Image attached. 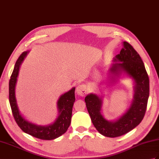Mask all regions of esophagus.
<instances>
[{"label": "esophagus", "instance_id": "esophagus-1", "mask_svg": "<svg viewBox=\"0 0 159 159\" xmlns=\"http://www.w3.org/2000/svg\"><path fill=\"white\" fill-rule=\"evenodd\" d=\"M76 92L77 95H80V96H84L87 94V87L84 84H81L78 85L76 87Z\"/></svg>", "mask_w": 159, "mask_h": 159}]
</instances>
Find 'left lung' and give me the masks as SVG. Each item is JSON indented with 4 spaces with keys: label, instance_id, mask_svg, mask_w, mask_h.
I'll return each instance as SVG.
<instances>
[{
    "label": "left lung",
    "instance_id": "8db88e82",
    "mask_svg": "<svg viewBox=\"0 0 159 159\" xmlns=\"http://www.w3.org/2000/svg\"><path fill=\"white\" fill-rule=\"evenodd\" d=\"M119 61V62H116ZM115 61L110 68L112 81L125 73L134 80V96L129 108L119 119L114 121L106 120L102 116V97L90 93L84 98L92 123L99 134L109 138L126 134L141 123L145 115L149 97V78L141 57L134 48L126 41L123 48L116 55Z\"/></svg>",
    "mask_w": 159,
    "mask_h": 159
}]
</instances>
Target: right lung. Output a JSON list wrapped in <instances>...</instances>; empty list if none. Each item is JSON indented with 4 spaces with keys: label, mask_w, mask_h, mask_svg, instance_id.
I'll return each instance as SVG.
<instances>
[{
    "label": "right lung",
    "mask_w": 159,
    "mask_h": 159,
    "mask_svg": "<svg viewBox=\"0 0 159 159\" xmlns=\"http://www.w3.org/2000/svg\"><path fill=\"white\" fill-rule=\"evenodd\" d=\"M28 53V51H24L17 59L9 80V98L13 115L18 126L24 132L40 139H54L65 134L70 125L72 107L74 102H75V87H73L72 89L61 95L57 101L58 117L53 123L46 126H41L27 120L24 116H22L17 107L16 94H15V88H16L20 65Z\"/></svg>",
    "instance_id": "1"
}]
</instances>
